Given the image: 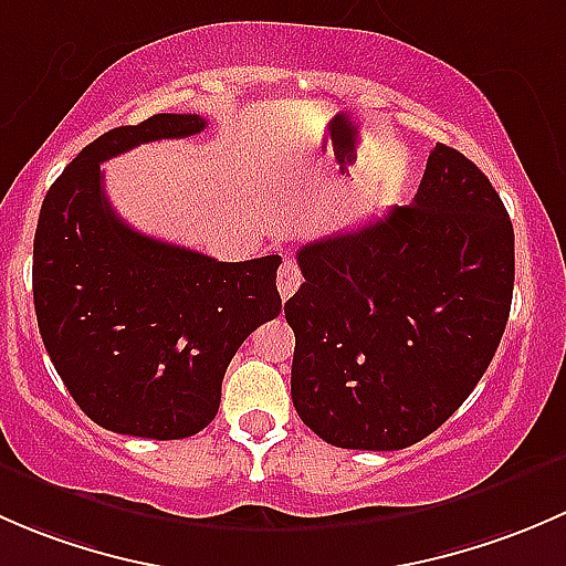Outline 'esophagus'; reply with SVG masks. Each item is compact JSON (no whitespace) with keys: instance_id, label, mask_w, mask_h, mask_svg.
Masks as SVG:
<instances>
[{"instance_id":"esophagus-1","label":"esophagus","mask_w":566,"mask_h":566,"mask_svg":"<svg viewBox=\"0 0 566 566\" xmlns=\"http://www.w3.org/2000/svg\"><path fill=\"white\" fill-rule=\"evenodd\" d=\"M301 282H304V276H301V268H298V262H295L293 256H287V260L282 262V268H279V276H276V287H279V295H282V298L287 301L290 295H293L295 290L301 287Z\"/></svg>"}]
</instances>
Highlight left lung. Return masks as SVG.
Instances as JSON below:
<instances>
[{
    "instance_id": "left-lung-1",
    "label": "left lung",
    "mask_w": 566,
    "mask_h": 566,
    "mask_svg": "<svg viewBox=\"0 0 566 566\" xmlns=\"http://www.w3.org/2000/svg\"><path fill=\"white\" fill-rule=\"evenodd\" d=\"M284 304L293 405L325 443L394 452L436 432L504 336L515 230L482 169L436 145L413 202L306 243Z\"/></svg>"
}]
</instances>
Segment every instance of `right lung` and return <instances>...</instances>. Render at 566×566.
Here are the masks:
<instances>
[{
  "mask_svg": "<svg viewBox=\"0 0 566 566\" xmlns=\"http://www.w3.org/2000/svg\"><path fill=\"white\" fill-rule=\"evenodd\" d=\"M205 125L199 114H153L112 128L67 164L40 208V336L78 408L119 436L175 441L205 430L238 347L282 312L279 254L219 262L142 235L108 205L106 158Z\"/></svg>",
  "mask_w": 566,
  "mask_h": 566,
  "instance_id": "1",
  "label": "right lung"
}]
</instances>
